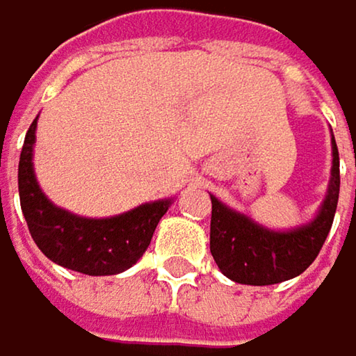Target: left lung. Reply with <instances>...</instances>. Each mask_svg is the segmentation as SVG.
I'll return each instance as SVG.
<instances>
[{"label":"left lung","mask_w":356,"mask_h":356,"mask_svg":"<svg viewBox=\"0 0 356 356\" xmlns=\"http://www.w3.org/2000/svg\"><path fill=\"white\" fill-rule=\"evenodd\" d=\"M332 145L334 165L330 191L319 216L305 228L269 232L211 197L209 249L226 277L238 284L267 286L302 273L315 261L330 234L340 193V157L336 140Z\"/></svg>","instance_id":"1"}]
</instances>
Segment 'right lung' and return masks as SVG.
Segmentation results:
<instances>
[{
	"mask_svg": "<svg viewBox=\"0 0 356 356\" xmlns=\"http://www.w3.org/2000/svg\"><path fill=\"white\" fill-rule=\"evenodd\" d=\"M37 120L31 124L18 163L20 207L29 232L41 253L54 264L87 275H113L132 267L147 251L170 201L140 205L107 220H85L51 205L33 174V143Z\"/></svg>",
	"mask_w": 356,
	"mask_h": 356,
	"instance_id": "1",
	"label": "right lung"
}]
</instances>
